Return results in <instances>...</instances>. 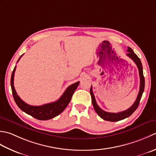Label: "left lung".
<instances>
[{"mask_svg":"<svg viewBox=\"0 0 156 156\" xmlns=\"http://www.w3.org/2000/svg\"><path fill=\"white\" fill-rule=\"evenodd\" d=\"M127 52L128 53L126 54V55L128 56L130 58H131L133 61L135 62L136 66L139 69V77H140V86H139V91L136 97V99L132 106L129 108V109H127L122 112H118V113H112V112H108L106 111L101 109L98 106V105L96 103V99H95L94 95L93 94V91H92V87L91 86L90 89V94L91 96V101L92 104H93L94 108L95 110H96V113L99 115L101 119L108 120V121L111 122H116L119 121V120H121L125 119L127 117H129L131 115V114L135 112L136 109L139 106V102H140L141 98L142 96V94L144 93V88H145V78L144 76V73H143V66L140 59L139 57L136 56V54L133 51V50L131 48L128 47L127 49Z\"/></svg>","mask_w":156,"mask_h":156,"instance_id":"8db88e82","label":"left lung"}]
</instances>
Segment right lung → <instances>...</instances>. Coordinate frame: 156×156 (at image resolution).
<instances>
[{"label":"right lung","instance_id":"obj_1","mask_svg":"<svg viewBox=\"0 0 156 156\" xmlns=\"http://www.w3.org/2000/svg\"><path fill=\"white\" fill-rule=\"evenodd\" d=\"M22 56H23V55L21 56V57ZM20 58L18 59L17 62L20 60ZM15 69L16 66H15L13 71H12L11 78V86L14 100L18 107L22 111H23L25 113H27V114H29V115L37 120H46L51 119L52 118H55V116H58V114L63 112V110L68 106L69 103L71 100L73 95L75 91L77 88L79 84V81H78L70 85V86L66 88V90L65 91L64 94L62 95L61 97L56 101L44 104L42 106H31V105L26 104L25 101L22 100L19 97L17 92H16L15 90L13 81Z\"/></svg>","mask_w":156,"mask_h":156}]
</instances>
